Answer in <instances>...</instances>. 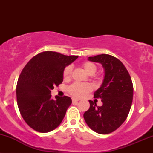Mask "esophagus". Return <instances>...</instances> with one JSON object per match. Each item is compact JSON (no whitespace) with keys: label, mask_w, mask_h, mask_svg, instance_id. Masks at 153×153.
<instances>
[{"label":"esophagus","mask_w":153,"mask_h":153,"mask_svg":"<svg viewBox=\"0 0 153 153\" xmlns=\"http://www.w3.org/2000/svg\"><path fill=\"white\" fill-rule=\"evenodd\" d=\"M72 101H73V102H77V101H80V99H75V98H73V99H72Z\"/></svg>","instance_id":"obj_1"}]
</instances>
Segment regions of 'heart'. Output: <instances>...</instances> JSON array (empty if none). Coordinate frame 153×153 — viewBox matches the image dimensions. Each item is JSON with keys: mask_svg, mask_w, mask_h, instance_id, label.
<instances>
[{"mask_svg": "<svg viewBox=\"0 0 153 153\" xmlns=\"http://www.w3.org/2000/svg\"><path fill=\"white\" fill-rule=\"evenodd\" d=\"M82 68H84L87 73L92 75L96 71L97 67L95 63L90 62V61H85L82 62ZM72 71H73V67L71 65H68L63 70V78L65 79H68L71 77ZM92 91V86L89 83H80V82H74L71 84V85L68 87V91L72 96L75 97H83L85 95L88 94L89 92Z\"/></svg>", "mask_w": 153, "mask_h": 153, "instance_id": "obj_1", "label": "heart"}]
</instances>
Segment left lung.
<instances>
[{
	"label": "left lung",
	"instance_id": "1",
	"mask_svg": "<svg viewBox=\"0 0 153 153\" xmlns=\"http://www.w3.org/2000/svg\"><path fill=\"white\" fill-rule=\"evenodd\" d=\"M100 62L105 75L101 86L94 93L95 99H101V106L89 101L90 108L84 113L86 124L99 134H106L118 129L127 119L133 99V84L127 68L117 57L102 54L88 57Z\"/></svg>",
	"mask_w": 153,
	"mask_h": 153
}]
</instances>
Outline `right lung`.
<instances>
[{"instance_id":"add662e5","label":"right lung","mask_w":153,"mask_h":153,"mask_svg":"<svg viewBox=\"0 0 153 153\" xmlns=\"http://www.w3.org/2000/svg\"><path fill=\"white\" fill-rule=\"evenodd\" d=\"M78 57L45 51L22 70L16 85L17 103L23 119L35 131L49 132L62 122L72 100L66 96L53 99L51 90L62 83L63 70Z\"/></svg>"}]
</instances>
